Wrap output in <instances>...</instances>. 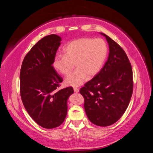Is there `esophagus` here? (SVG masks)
<instances>
[{
	"instance_id": "34e87169",
	"label": "esophagus",
	"mask_w": 153,
	"mask_h": 153,
	"mask_svg": "<svg viewBox=\"0 0 153 153\" xmlns=\"http://www.w3.org/2000/svg\"><path fill=\"white\" fill-rule=\"evenodd\" d=\"M74 92H76V93L79 92V90L78 88H74Z\"/></svg>"
}]
</instances>
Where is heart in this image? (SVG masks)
<instances>
[{
    "instance_id": "heart-1",
    "label": "heart",
    "mask_w": 153,
    "mask_h": 153,
    "mask_svg": "<svg viewBox=\"0 0 153 153\" xmlns=\"http://www.w3.org/2000/svg\"><path fill=\"white\" fill-rule=\"evenodd\" d=\"M65 55L56 54L53 66L59 73L67 76L76 65L77 69L66 77L67 86L77 87L88 77L95 76L101 69L108 53L107 45L101 38H81L74 40L65 46Z\"/></svg>"
}]
</instances>
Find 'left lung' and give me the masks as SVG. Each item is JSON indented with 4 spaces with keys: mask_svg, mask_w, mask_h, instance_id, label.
Instances as JSON below:
<instances>
[{
    "mask_svg": "<svg viewBox=\"0 0 153 153\" xmlns=\"http://www.w3.org/2000/svg\"><path fill=\"white\" fill-rule=\"evenodd\" d=\"M109 46L107 62L99 73L79 90L88 118L98 126L112 125L128 107L133 92L131 64L122 48L105 33Z\"/></svg>",
    "mask_w": 153,
    "mask_h": 153,
    "instance_id": "1",
    "label": "left lung"
}]
</instances>
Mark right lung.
Here are the masks:
<instances>
[{
    "label": "right lung",
    "instance_id": "add662e5",
    "mask_svg": "<svg viewBox=\"0 0 153 153\" xmlns=\"http://www.w3.org/2000/svg\"><path fill=\"white\" fill-rule=\"evenodd\" d=\"M61 38L46 36L36 44L23 61L20 71V93L25 108L33 120L44 128L61 126L66 117L67 100L72 87L57 91L63 82L53 67Z\"/></svg>",
    "mask_w": 153,
    "mask_h": 153
}]
</instances>
